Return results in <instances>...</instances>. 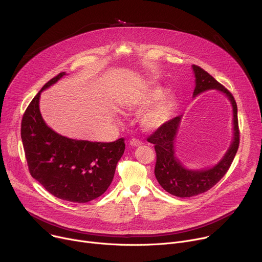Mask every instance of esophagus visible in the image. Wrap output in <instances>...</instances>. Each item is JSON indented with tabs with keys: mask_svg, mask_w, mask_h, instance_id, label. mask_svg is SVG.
<instances>
[{
	"mask_svg": "<svg viewBox=\"0 0 262 262\" xmlns=\"http://www.w3.org/2000/svg\"><path fill=\"white\" fill-rule=\"evenodd\" d=\"M141 144H142V142L138 139H132L129 141V145H132V146H140Z\"/></svg>",
	"mask_w": 262,
	"mask_h": 262,
	"instance_id": "obj_1",
	"label": "esophagus"
}]
</instances>
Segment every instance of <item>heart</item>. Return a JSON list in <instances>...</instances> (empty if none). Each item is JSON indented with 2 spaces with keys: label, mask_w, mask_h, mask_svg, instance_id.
<instances>
[{
  "label": "heart",
  "mask_w": 262,
  "mask_h": 262,
  "mask_svg": "<svg viewBox=\"0 0 262 262\" xmlns=\"http://www.w3.org/2000/svg\"><path fill=\"white\" fill-rule=\"evenodd\" d=\"M165 90L161 87H154L142 95L136 97L132 101V107L136 111H142L148 106L155 104L165 96ZM176 106V99L169 95L165 97L159 104L145 111L141 116V124L144 128L154 130L164 125L171 118Z\"/></svg>",
  "instance_id": "1"
}]
</instances>
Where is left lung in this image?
Masks as SVG:
<instances>
[{
    "label": "left lung",
    "mask_w": 262,
    "mask_h": 262,
    "mask_svg": "<svg viewBox=\"0 0 262 262\" xmlns=\"http://www.w3.org/2000/svg\"><path fill=\"white\" fill-rule=\"evenodd\" d=\"M196 77L194 96L210 89L225 93L233 107V141L226 155L214 167L206 170L185 169L175 157L174 140L179 127L181 115L177 116L159 127L147 141L155 144L157 163L156 177L162 188L173 196L186 198L205 193L214 186L229 170L239 145V128L237 120V105L231 92L227 90L200 66L193 65Z\"/></svg>",
    "instance_id": "8db88e82"
}]
</instances>
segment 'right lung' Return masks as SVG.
Returning <instances> with one entry per match:
<instances>
[{
  "mask_svg": "<svg viewBox=\"0 0 262 262\" xmlns=\"http://www.w3.org/2000/svg\"><path fill=\"white\" fill-rule=\"evenodd\" d=\"M65 72L50 80L24 113L20 135L30 174L55 197L86 203L101 196L113 180L124 154V139L101 143L73 140L50 128L39 110L41 92Z\"/></svg>",
  "mask_w": 262,
  "mask_h": 262,
  "instance_id": "1",
  "label": "right lung"
}]
</instances>
